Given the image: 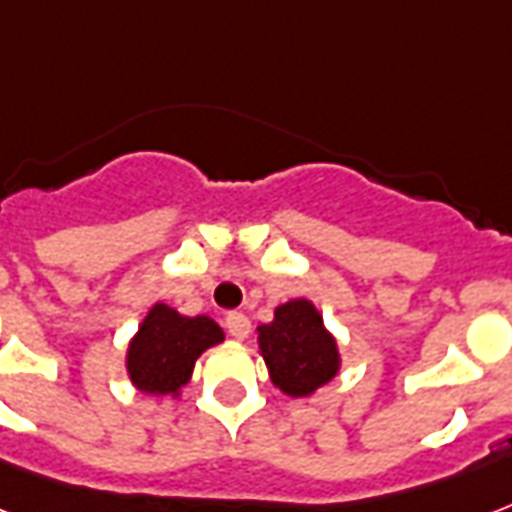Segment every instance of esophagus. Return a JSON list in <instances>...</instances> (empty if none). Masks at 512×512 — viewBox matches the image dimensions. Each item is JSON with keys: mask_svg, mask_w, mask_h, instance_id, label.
I'll return each instance as SVG.
<instances>
[{"mask_svg": "<svg viewBox=\"0 0 512 512\" xmlns=\"http://www.w3.org/2000/svg\"><path fill=\"white\" fill-rule=\"evenodd\" d=\"M225 327H228V333L233 338H247L249 335V319L239 311H230L228 317H225Z\"/></svg>", "mask_w": 512, "mask_h": 512, "instance_id": "1", "label": "esophagus"}]
</instances>
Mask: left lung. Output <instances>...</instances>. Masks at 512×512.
I'll use <instances>...</instances> for the list:
<instances>
[{
  "mask_svg": "<svg viewBox=\"0 0 512 512\" xmlns=\"http://www.w3.org/2000/svg\"><path fill=\"white\" fill-rule=\"evenodd\" d=\"M257 346L273 386L290 397L314 395L341 368L338 343L306 298L276 306L273 322L257 327Z\"/></svg>",
  "mask_w": 512,
  "mask_h": 512,
  "instance_id": "left-lung-1",
  "label": "left lung"
}]
</instances>
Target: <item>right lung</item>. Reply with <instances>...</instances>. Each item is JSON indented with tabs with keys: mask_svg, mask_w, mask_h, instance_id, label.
Segmentation results:
<instances>
[{
	"mask_svg": "<svg viewBox=\"0 0 512 512\" xmlns=\"http://www.w3.org/2000/svg\"><path fill=\"white\" fill-rule=\"evenodd\" d=\"M222 338L225 333L214 319L182 317L177 308L155 303L128 343V378L144 395L179 397L195 360Z\"/></svg>",
	"mask_w": 512,
	"mask_h": 512,
	"instance_id": "right-lung-1",
	"label": "right lung"
}]
</instances>
